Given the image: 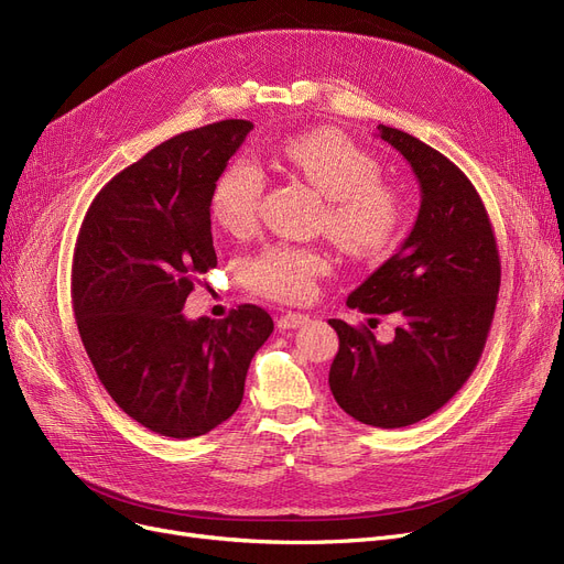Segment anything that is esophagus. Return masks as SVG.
Returning <instances> with one entry per match:
<instances>
[{"instance_id": "obj_1", "label": "esophagus", "mask_w": 564, "mask_h": 564, "mask_svg": "<svg viewBox=\"0 0 564 564\" xmlns=\"http://www.w3.org/2000/svg\"><path fill=\"white\" fill-rule=\"evenodd\" d=\"M306 322H311L308 315L288 311V313H283V315L276 317V327L283 329V332H285V329H297V327H302V324H306Z\"/></svg>"}]
</instances>
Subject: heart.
<instances>
[{"mask_svg":"<svg viewBox=\"0 0 564 564\" xmlns=\"http://www.w3.org/2000/svg\"><path fill=\"white\" fill-rule=\"evenodd\" d=\"M281 155L327 198L322 228L343 253L359 260L393 253L404 228V198L381 183V164L368 151L343 132L313 130L288 139ZM262 194V171L245 158L232 160L213 185L210 213L224 230L245 235L258 224ZM327 270L322 249L274 242L242 260L240 281L260 297L292 304L311 300Z\"/></svg>","mask_w":564,"mask_h":564,"instance_id":"heart-1","label":"heart"}]
</instances>
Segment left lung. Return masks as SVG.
<instances>
[{
    "mask_svg": "<svg viewBox=\"0 0 564 564\" xmlns=\"http://www.w3.org/2000/svg\"><path fill=\"white\" fill-rule=\"evenodd\" d=\"M379 137L421 183L404 245L347 297V306L400 319L387 345L361 324L329 319L338 354L329 387L345 413L372 427H406L446 404L476 370L494 322L500 258L480 194L446 155L402 130Z\"/></svg>",
    "mask_w": 564,
    "mask_h": 564,
    "instance_id": "1",
    "label": "left lung"
}]
</instances>
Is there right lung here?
<instances>
[{"label":"right lung","mask_w":564,"mask_h":564,"mask_svg":"<svg viewBox=\"0 0 564 564\" xmlns=\"http://www.w3.org/2000/svg\"><path fill=\"white\" fill-rule=\"evenodd\" d=\"M251 130L228 118L155 145L98 192L77 235L70 297L84 349L111 400L162 436L192 438L228 421L274 332L253 304L224 319L181 313L217 267L210 194Z\"/></svg>","instance_id":"right-lung-1"}]
</instances>
